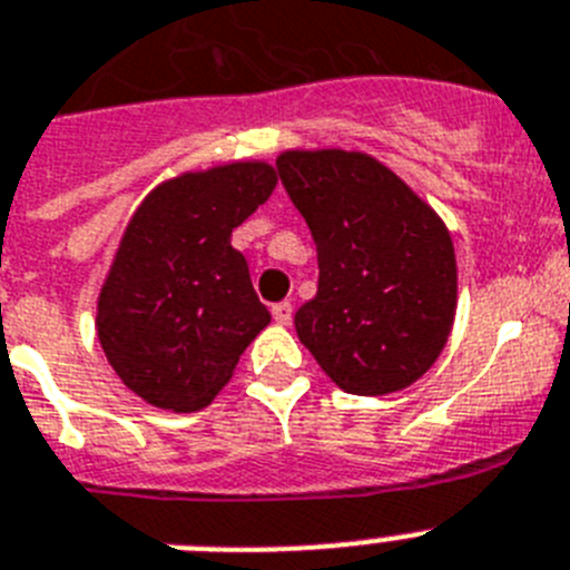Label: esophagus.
<instances>
[{
	"label": "esophagus",
	"instance_id": "obj_1",
	"mask_svg": "<svg viewBox=\"0 0 570 570\" xmlns=\"http://www.w3.org/2000/svg\"><path fill=\"white\" fill-rule=\"evenodd\" d=\"M271 314H274V320L279 322V325H291V316H294V305H291V302H276L274 308H271Z\"/></svg>",
	"mask_w": 570,
	"mask_h": 570
}]
</instances>
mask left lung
Wrapping results in <instances>:
<instances>
[{
  "instance_id": "obj_1",
  "label": "left lung",
  "mask_w": 570,
  "mask_h": 570,
  "mask_svg": "<svg viewBox=\"0 0 570 570\" xmlns=\"http://www.w3.org/2000/svg\"><path fill=\"white\" fill-rule=\"evenodd\" d=\"M279 179L316 245V296L296 311L299 342L345 394L420 380L456 311V256L440 216L365 154L288 150Z\"/></svg>"
}]
</instances>
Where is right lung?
<instances>
[{"instance_id": "1", "label": "right lung", "mask_w": 570, "mask_h": 570, "mask_svg": "<svg viewBox=\"0 0 570 570\" xmlns=\"http://www.w3.org/2000/svg\"><path fill=\"white\" fill-rule=\"evenodd\" d=\"M274 188L271 165L234 163L170 179L136 208L97 328L110 367L150 405H208L271 322L230 234Z\"/></svg>"}]
</instances>
